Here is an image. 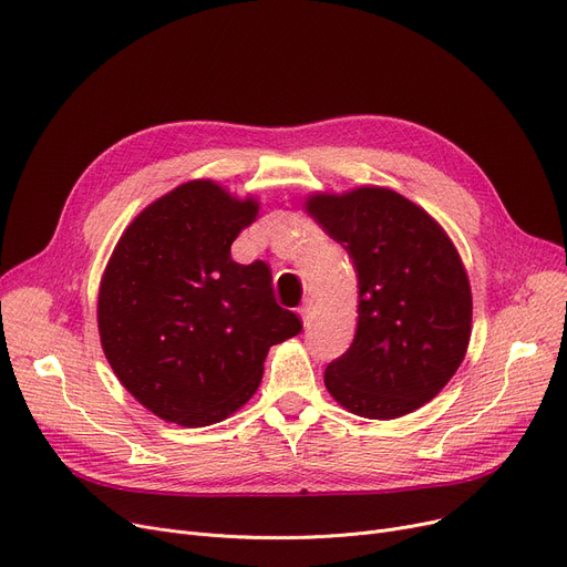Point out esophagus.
<instances>
[{
	"label": "esophagus",
	"instance_id": "esophagus-1",
	"mask_svg": "<svg viewBox=\"0 0 567 567\" xmlns=\"http://www.w3.org/2000/svg\"><path fill=\"white\" fill-rule=\"evenodd\" d=\"M299 315H301V319H303V323L308 326L310 323V315H312V299H308L301 308H299Z\"/></svg>",
	"mask_w": 567,
	"mask_h": 567
}]
</instances>
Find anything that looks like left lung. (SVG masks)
I'll use <instances>...</instances> for the list:
<instances>
[{"label": "left lung", "mask_w": 567, "mask_h": 567, "mask_svg": "<svg viewBox=\"0 0 567 567\" xmlns=\"http://www.w3.org/2000/svg\"><path fill=\"white\" fill-rule=\"evenodd\" d=\"M306 212L351 257L359 326L323 383L347 411L391 421L436 398L471 340V285L451 236L400 193H312Z\"/></svg>", "instance_id": "1"}]
</instances>
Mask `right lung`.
<instances>
[{"label": "right lung", "mask_w": 567, "mask_h": 567, "mask_svg": "<svg viewBox=\"0 0 567 567\" xmlns=\"http://www.w3.org/2000/svg\"><path fill=\"white\" fill-rule=\"evenodd\" d=\"M257 197L193 178L133 218L99 289V333L124 389L158 419L220 423L257 391L266 353L303 323L276 303L271 268L231 259Z\"/></svg>", "instance_id": "1"}]
</instances>
